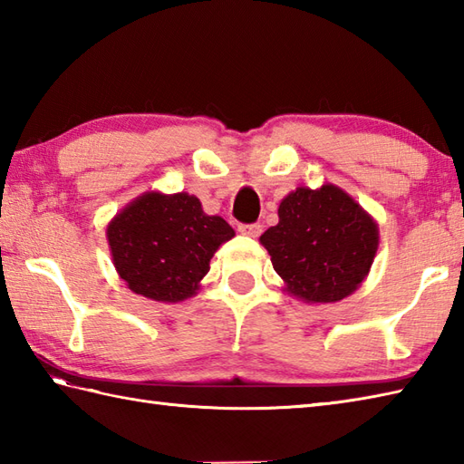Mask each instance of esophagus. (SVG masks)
I'll return each instance as SVG.
<instances>
[{"mask_svg":"<svg viewBox=\"0 0 464 464\" xmlns=\"http://www.w3.org/2000/svg\"><path fill=\"white\" fill-rule=\"evenodd\" d=\"M239 233L247 235V237H259L263 233V225L261 223H243L239 225Z\"/></svg>","mask_w":464,"mask_h":464,"instance_id":"1","label":"esophagus"}]
</instances>
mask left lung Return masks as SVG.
<instances>
[{"label": "left lung", "instance_id": "obj_1", "mask_svg": "<svg viewBox=\"0 0 464 464\" xmlns=\"http://www.w3.org/2000/svg\"><path fill=\"white\" fill-rule=\"evenodd\" d=\"M259 241L293 297L337 303L369 275L379 227L351 195L327 183L291 191L279 205V223Z\"/></svg>", "mask_w": 464, "mask_h": 464}]
</instances>
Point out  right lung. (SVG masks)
I'll use <instances>...</instances> for the list:
<instances>
[{
    "label": "right lung",
    "instance_id": "1",
    "mask_svg": "<svg viewBox=\"0 0 464 464\" xmlns=\"http://www.w3.org/2000/svg\"><path fill=\"white\" fill-rule=\"evenodd\" d=\"M235 235L189 193L150 191L107 225L113 265L133 293L161 303L193 297L221 243Z\"/></svg>",
    "mask_w": 464,
    "mask_h": 464
}]
</instances>
